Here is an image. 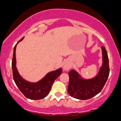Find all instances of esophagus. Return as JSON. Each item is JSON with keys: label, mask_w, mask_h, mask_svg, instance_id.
Returning a JSON list of instances; mask_svg holds the SVG:
<instances>
[{"label": "esophagus", "mask_w": 121, "mask_h": 121, "mask_svg": "<svg viewBox=\"0 0 121 121\" xmlns=\"http://www.w3.org/2000/svg\"><path fill=\"white\" fill-rule=\"evenodd\" d=\"M70 68H71L70 64H69L68 63H67V62H65V63H64V64H63V68L64 71H68L69 69H70Z\"/></svg>", "instance_id": "34e87169"}]
</instances>
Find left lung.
<instances>
[{
	"label": "left lung",
	"mask_w": 121,
	"mask_h": 121,
	"mask_svg": "<svg viewBox=\"0 0 121 121\" xmlns=\"http://www.w3.org/2000/svg\"><path fill=\"white\" fill-rule=\"evenodd\" d=\"M102 64L98 74L92 78L85 79L77 71L71 69L68 73L69 77L68 93L73 98L86 100L92 98L101 91L108 80L109 74V59L105 47H101Z\"/></svg>",
	"instance_id": "left-lung-1"
}]
</instances>
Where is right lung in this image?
I'll return each instance as SVG.
<instances>
[{
  "mask_svg": "<svg viewBox=\"0 0 121 121\" xmlns=\"http://www.w3.org/2000/svg\"><path fill=\"white\" fill-rule=\"evenodd\" d=\"M23 38L24 37L19 40V42L23 40ZM19 42L17 43H19ZM17 44L14 46L13 50L12 63L13 80L14 82L19 90L26 98L34 100L41 99L45 98L49 94L54 81L63 72L61 68L47 73L44 78L36 82H31L26 81L20 75L16 68V48Z\"/></svg>",
  "mask_w": 121,
  "mask_h": 121,
  "instance_id": "add662e5",
  "label": "right lung"
}]
</instances>
